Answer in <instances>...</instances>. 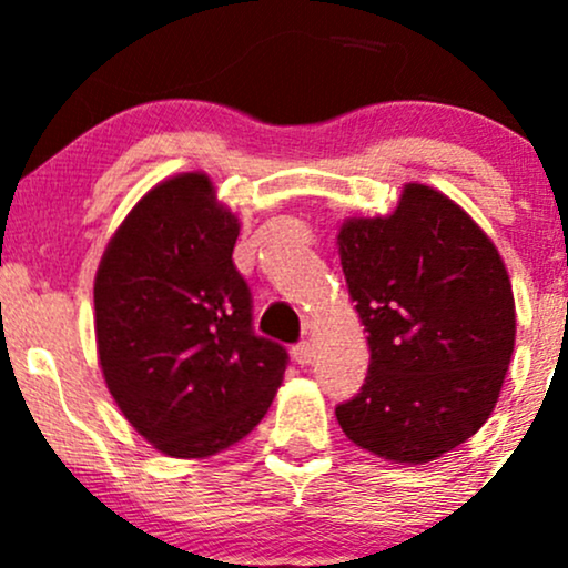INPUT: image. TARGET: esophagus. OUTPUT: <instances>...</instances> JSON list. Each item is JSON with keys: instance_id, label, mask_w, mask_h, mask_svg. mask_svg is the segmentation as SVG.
Here are the masks:
<instances>
[{"instance_id": "obj_1", "label": "esophagus", "mask_w": 568, "mask_h": 568, "mask_svg": "<svg viewBox=\"0 0 568 568\" xmlns=\"http://www.w3.org/2000/svg\"><path fill=\"white\" fill-rule=\"evenodd\" d=\"M293 361L298 363V366H310L312 361H315V344L312 342H302L293 347Z\"/></svg>"}]
</instances>
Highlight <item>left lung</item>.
Listing matches in <instances>:
<instances>
[{
	"label": "left lung",
	"mask_w": 568,
	"mask_h": 568,
	"mask_svg": "<svg viewBox=\"0 0 568 568\" xmlns=\"http://www.w3.org/2000/svg\"><path fill=\"white\" fill-rule=\"evenodd\" d=\"M338 258L371 349L366 384L336 406L344 435L397 465L473 438L515 344L513 285L488 234L438 189L406 184L389 216L344 221Z\"/></svg>",
	"instance_id": "8db88e82"
}]
</instances>
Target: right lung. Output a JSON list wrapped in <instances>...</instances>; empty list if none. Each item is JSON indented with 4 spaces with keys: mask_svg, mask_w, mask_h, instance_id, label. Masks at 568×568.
Returning <instances> with one entry per match:
<instances>
[{
    "mask_svg": "<svg viewBox=\"0 0 568 568\" xmlns=\"http://www.w3.org/2000/svg\"><path fill=\"white\" fill-rule=\"evenodd\" d=\"M237 234L213 181L181 173L135 202L98 266L103 379L135 433L175 459L243 440L288 366L285 347L253 334Z\"/></svg>",
    "mask_w": 568,
    "mask_h": 568,
    "instance_id": "obj_1",
    "label": "right lung"
}]
</instances>
